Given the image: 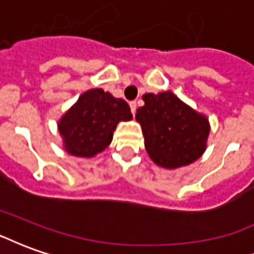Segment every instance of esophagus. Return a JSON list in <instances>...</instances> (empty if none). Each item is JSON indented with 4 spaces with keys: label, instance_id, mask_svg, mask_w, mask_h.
Here are the masks:
<instances>
[{
    "label": "esophagus",
    "instance_id": "1",
    "mask_svg": "<svg viewBox=\"0 0 254 254\" xmlns=\"http://www.w3.org/2000/svg\"><path fill=\"white\" fill-rule=\"evenodd\" d=\"M129 106H130V111H132L133 114H134V113H136V109H137L136 102H130V103H129Z\"/></svg>",
    "mask_w": 254,
    "mask_h": 254
}]
</instances>
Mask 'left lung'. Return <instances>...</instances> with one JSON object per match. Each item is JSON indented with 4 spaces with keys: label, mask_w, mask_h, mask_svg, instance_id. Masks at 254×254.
<instances>
[{
    "label": "left lung",
    "mask_w": 254,
    "mask_h": 254,
    "mask_svg": "<svg viewBox=\"0 0 254 254\" xmlns=\"http://www.w3.org/2000/svg\"><path fill=\"white\" fill-rule=\"evenodd\" d=\"M145 105L137 109L145 138V149L155 163L167 169L187 166L198 159L205 149L209 124L201 114L173 92L145 94Z\"/></svg>",
    "instance_id": "obj_1"
}]
</instances>
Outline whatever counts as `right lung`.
Instances as JSON below:
<instances>
[{
    "instance_id": "1",
    "label": "right lung",
    "mask_w": 254,
    "mask_h": 254,
    "mask_svg": "<svg viewBox=\"0 0 254 254\" xmlns=\"http://www.w3.org/2000/svg\"><path fill=\"white\" fill-rule=\"evenodd\" d=\"M132 120L130 107L103 89H89L60 121V133L69 154L94 156L111 143L120 121Z\"/></svg>"
}]
</instances>
